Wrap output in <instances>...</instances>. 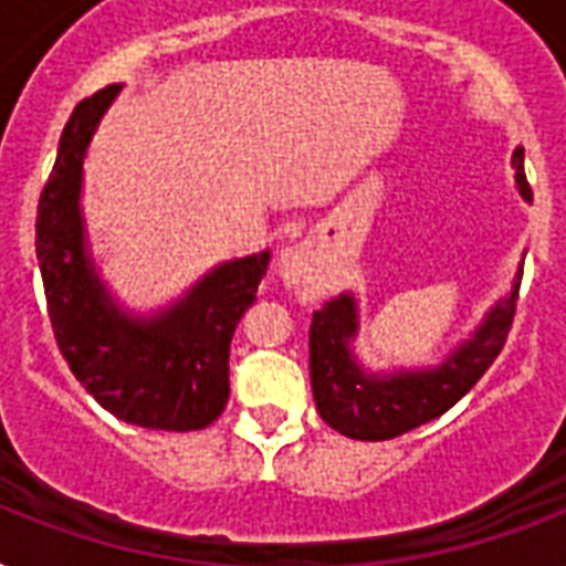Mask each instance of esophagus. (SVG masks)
I'll return each mask as SVG.
<instances>
[{"label":"esophagus","mask_w":566,"mask_h":566,"mask_svg":"<svg viewBox=\"0 0 566 566\" xmlns=\"http://www.w3.org/2000/svg\"><path fill=\"white\" fill-rule=\"evenodd\" d=\"M279 279L287 287H308L319 279V255L311 243H293L279 255Z\"/></svg>","instance_id":"1"}]
</instances>
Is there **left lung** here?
Instances as JSON below:
<instances>
[{
  "label": "left lung",
  "instance_id": "8db88e82",
  "mask_svg": "<svg viewBox=\"0 0 566 566\" xmlns=\"http://www.w3.org/2000/svg\"><path fill=\"white\" fill-rule=\"evenodd\" d=\"M511 167L517 170L514 179L520 196L532 202V188L523 172V149H514ZM520 279L523 266L514 275L509 296L488 311L473 337L447 355L443 364L429 370H399L390 376L364 373L349 349V340L358 335V305L353 293H340L337 300L326 302L323 308L314 311L308 344L311 390L319 417L346 438L390 440L447 413L488 373L509 340L517 311Z\"/></svg>",
  "mask_w": 566,
  "mask_h": 566
}]
</instances>
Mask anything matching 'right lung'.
Listing matches in <instances>:
<instances>
[{
  "label": "right lung",
  "instance_id": "obj_1",
  "mask_svg": "<svg viewBox=\"0 0 566 566\" xmlns=\"http://www.w3.org/2000/svg\"><path fill=\"white\" fill-rule=\"evenodd\" d=\"M123 84L75 105L38 205V261L57 349L87 394L144 429L196 431L229 402V346L255 302L270 252L205 275L155 317H132L105 291L84 240L82 167L102 114Z\"/></svg>",
  "mask_w": 566,
  "mask_h": 566
}]
</instances>
